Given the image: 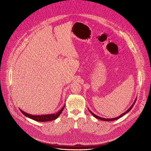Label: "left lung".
<instances>
[{
  "label": "left lung",
  "mask_w": 151,
  "mask_h": 151,
  "mask_svg": "<svg viewBox=\"0 0 151 151\" xmlns=\"http://www.w3.org/2000/svg\"><path fill=\"white\" fill-rule=\"evenodd\" d=\"M137 97L136 98V99L134 100V102H133V104L131 105V106L126 111H125L124 113H122V114H121L119 116H118V117H115V118H111V119H106V118H103V117H100V116H97L96 114H93L91 111L90 110V109H89V112L91 113V114H92L96 118H97V119H100V120H101V121H115V120H117V119H119V118H121V117H122L123 116H124L125 114H127V113H129L130 111L131 110V109L133 108V106H134V104H135V102H136V100H137Z\"/></svg>",
  "instance_id": "left-lung-1"
}]
</instances>
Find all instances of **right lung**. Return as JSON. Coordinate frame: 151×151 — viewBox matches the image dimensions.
I'll list each match as a JSON object with an SVG mask.
<instances>
[{
  "instance_id": "obj_1",
  "label": "right lung",
  "mask_w": 151,
  "mask_h": 151,
  "mask_svg": "<svg viewBox=\"0 0 151 151\" xmlns=\"http://www.w3.org/2000/svg\"><path fill=\"white\" fill-rule=\"evenodd\" d=\"M65 105H63V106L61 108V109H60L59 111L55 114H43V115H32L30 114H28L24 111H23L22 110H21V109L20 111L25 116L32 119L35 120L36 121H39V122H46V121H53L56 119L60 116V114H61V113L62 112V111L65 108Z\"/></svg>"
}]
</instances>
